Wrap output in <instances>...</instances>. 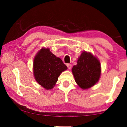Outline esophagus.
<instances>
[{"instance_id": "esophagus-1", "label": "esophagus", "mask_w": 127, "mask_h": 127, "mask_svg": "<svg viewBox=\"0 0 127 127\" xmlns=\"http://www.w3.org/2000/svg\"><path fill=\"white\" fill-rule=\"evenodd\" d=\"M66 66H67V67L68 68V69H70L72 68V64H66Z\"/></svg>"}]
</instances>
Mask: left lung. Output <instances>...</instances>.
Returning a JSON list of instances; mask_svg holds the SVG:
<instances>
[{"label":"left lung","instance_id":"8db88e82","mask_svg":"<svg viewBox=\"0 0 127 127\" xmlns=\"http://www.w3.org/2000/svg\"><path fill=\"white\" fill-rule=\"evenodd\" d=\"M72 71L75 81L82 89H89L96 84L101 75L100 63L91 53L83 51Z\"/></svg>","mask_w":127,"mask_h":127}]
</instances>
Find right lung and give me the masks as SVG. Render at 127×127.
<instances>
[{"label": "right lung", "mask_w": 127, "mask_h": 127, "mask_svg": "<svg viewBox=\"0 0 127 127\" xmlns=\"http://www.w3.org/2000/svg\"><path fill=\"white\" fill-rule=\"evenodd\" d=\"M67 66L62 59L53 54L49 48H42L33 60V75L37 82L46 90L54 87L62 72Z\"/></svg>", "instance_id": "obj_1"}]
</instances>
